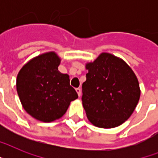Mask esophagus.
Here are the masks:
<instances>
[{"mask_svg": "<svg viewBox=\"0 0 158 158\" xmlns=\"http://www.w3.org/2000/svg\"><path fill=\"white\" fill-rule=\"evenodd\" d=\"M75 90H76L77 94H78V95H79V97L81 96V89H79V88H78V89H75Z\"/></svg>", "mask_w": 158, "mask_h": 158, "instance_id": "esophagus-1", "label": "esophagus"}]
</instances>
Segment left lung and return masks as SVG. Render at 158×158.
I'll return each mask as SVG.
<instances>
[{
	"mask_svg": "<svg viewBox=\"0 0 158 158\" xmlns=\"http://www.w3.org/2000/svg\"><path fill=\"white\" fill-rule=\"evenodd\" d=\"M85 68L89 73L82 85V101L88 120L97 127H117L130 117L139 101L137 77L125 60L107 52Z\"/></svg>",
	"mask_w": 158,
	"mask_h": 158,
	"instance_id": "obj_1",
	"label": "left lung"
}]
</instances>
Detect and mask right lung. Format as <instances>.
<instances>
[{"label": "right lung", "mask_w": 158, "mask_h": 158, "mask_svg": "<svg viewBox=\"0 0 158 158\" xmlns=\"http://www.w3.org/2000/svg\"><path fill=\"white\" fill-rule=\"evenodd\" d=\"M61 59L55 52L33 57L16 79V89L26 112L36 120L52 122L62 117L72 101L78 98L69 85V76L58 70Z\"/></svg>", "instance_id": "add662e5"}]
</instances>
